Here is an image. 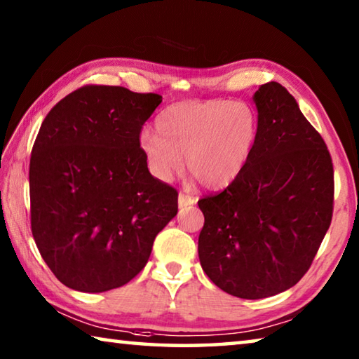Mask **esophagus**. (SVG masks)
Instances as JSON below:
<instances>
[{"mask_svg":"<svg viewBox=\"0 0 359 359\" xmlns=\"http://www.w3.org/2000/svg\"><path fill=\"white\" fill-rule=\"evenodd\" d=\"M196 203V198L187 193H179V208H187V205H193Z\"/></svg>","mask_w":359,"mask_h":359,"instance_id":"obj_1","label":"esophagus"}]
</instances>
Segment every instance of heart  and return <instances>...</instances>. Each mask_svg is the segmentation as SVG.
<instances>
[{"label": "heart", "mask_w": 359, "mask_h": 359, "mask_svg": "<svg viewBox=\"0 0 359 359\" xmlns=\"http://www.w3.org/2000/svg\"><path fill=\"white\" fill-rule=\"evenodd\" d=\"M154 130H144L139 147L155 179L169 182L185 165L205 188H223L247 168L258 144L259 123L241 101L175 102L158 114Z\"/></svg>", "instance_id": "heart-1"}]
</instances>
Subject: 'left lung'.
Segmentation results:
<instances>
[{
    "label": "left lung",
    "mask_w": 359,
    "mask_h": 359,
    "mask_svg": "<svg viewBox=\"0 0 359 359\" xmlns=\"http://www.w3.org/2000/svg\"><path fill=\"white\" fill-rule=\"evenodd\" d=\"M259 136L247 168L199 199L198 253L218 288L261 299L301 280L332 218L334 169L323 137L278 82L255 92Z\"/></svg>",
    "instance_id": "obj_1"
}]
</instances>
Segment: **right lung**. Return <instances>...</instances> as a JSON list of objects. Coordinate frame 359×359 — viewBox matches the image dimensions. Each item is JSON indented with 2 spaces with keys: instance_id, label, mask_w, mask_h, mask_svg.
<instances>
[{
  "instance_id": "1",
  "label": "right lung",
  "mask_w": 359,
  "mask_h": 359,
  "mask_svg": "<svg viewBox=\"0 0 359 359\" xmlns=\"http://www.w3.org/2000/svg\"><path fill=\"white\" fill-rule=\"evenodd\" d=\"M156 93L85 85L50 109L29 160L32 233L60 282L83 293L123 287L147 264L179 193L139 147Z\"/></svg>"
}]
</instances>
